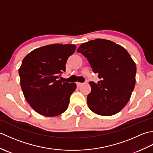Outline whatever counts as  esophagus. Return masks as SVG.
Here are the masks:
<instances>
[{"label":"esophagus","mask_w":153,"mask_h":153,"mask_svg":"<svg viewBox=\"0 0 153 153\" xmlns=\"http://www.w3.org/2000/svg\"><path fill=\"white\" fill-rule=\"evenodd\" d=\"M82 83H80V82H77L76 83V85H77V87H79L81 85H82Z\"/></svg>","instance_id":"34e87169"}]
</instances>
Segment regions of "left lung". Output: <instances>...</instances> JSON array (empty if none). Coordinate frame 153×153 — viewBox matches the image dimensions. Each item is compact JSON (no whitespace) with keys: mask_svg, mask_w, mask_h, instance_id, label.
<instances>
[{"mask_svg":"<svg viewBox=\"0 0 153 153\" xmlns=\"http://www.w3.org/2000/svg\"><path fill=\"white\" fill-rule=\"evenodd\" d=\"M77 53L87 58L94 73L100 79L90 82L89 108L98 115L108 116L122 110L130 99L135 85L136 65L121 45L97 39L82 43Z\"/></svg>","mask_w":153,"mask_h":153,"instance_id":"1","label":"left lung"}]
</instances>
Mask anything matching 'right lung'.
Listing matches in <instances>:
<instances>
[{
    "mask_svg": "<svg viewBox=\"0 0 153 153\" xmlns=\"http://www.w3.org/2000/svg\"><path fill=\"white\" fill-rule=\"evenodd\" d=\"M76 48L75 45H48L35 48L23 60L19 69L22 91L31 108L39 114L54 117L67 110L76 84L59 78Z\"/></svg>",
    "mask_w": 153,
    "mask_h": 153,
    "instance_id": "add662e5",
    "label": "right lung"
}]
</instances>
